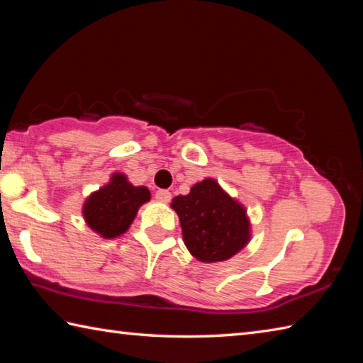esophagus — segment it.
<instances>
[{
    "label": "esophagus",
    "mask_w": 363,
    "mask_h": 363,
    "mask_svg": "<svg viewBox=\"0 0 363 363\" xmlns=\"http://www.w3.org/2000/svg\"><path fill=\"white\" fill-rule=\"evenodd\" d=\"M169 199H172V194H169L168 190H157L156 191V201L167 204Z\"/></svg>",
    "instance_id": "34e87169"
}]
</instances>
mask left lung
Instances as JSON below:
<instances>
[{
    "label": "left lung",
    "mask_w": 363,
    "mask_h": 363,
    "mask_svg": "<svg viewBox=\"0 0 363 363\" xmlns=\"http://www.w3.org/2000/svg\"><path fill=\"white\" fill-rule=\"evenodd\" d=\"M172 209L179 217L187 250L204 264L230 259L251 238L246 209L211 177L196 182L189 195L174 196Z\"/></svg>",
    "instance_id": "8db88e82"
}]
</instances>
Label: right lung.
<instances>
[{"mask_svg":"<svg viewBox=\"0 0 363 363\" xmlns=\"http://www.w3.org/2000/svg\"><path fill=\"white\" fill-rule=\"evenodd\" d=\"M150 198L148 189L135 187L126 174L113 173L104 187L86 199L82 207L84 220L103 238H117L133 225L140 206L148 203Z\"/></svg>","mask_w":363,"mask_h":363,"instance_id":"1","label":"right lung"}]
</instances>
